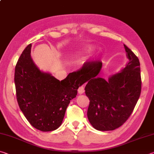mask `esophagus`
<instances>
[{
    "mask_svg": "<svg viewBox=\"0 0 154 154\" xmlns=\"http://www.w3.org/2000/svg\"><path fill=\"white\" fill-rule=\"evenodd\" d=\"M84 87L83 86H80L79 88H78V93L79 94H82L83 92H84Z\"/></svg>",
    "mask_w": 154,
    "mask_h": 154,
    "instance_id": "1",
    "label": "esophagus"
}]
</instances>
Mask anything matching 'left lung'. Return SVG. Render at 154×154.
I'll return each mask as SVG.
<instances>
[{"instance_id": "1", "label": "left lung", "mask_w": 154, "mask_h": 154, "mask_svg": "<svg viewBox=\"0 0 154 154\" xmlns=\"http://www.w3.org/2000/svg\"><path fill=\"white\" fill-rule=\"evenodd\" d=\"M128 62L120 72L111 75L106 81L97 76L102 68L100 62H89L72 72L85 85V94L90 99L88 118L95 129L113 130L120 127L133 111L141 91L139 58L124 45Z\"/></svg>"}]
</instances>
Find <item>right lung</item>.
Returning <instances> with one entry per match:
<instances>
[{
	"label": "right lung",
	"mask_w": 154,
	"mask_h": 154,
	"mask_svg": "<svg viewBox=\"0 0 154 154\" xmlns=\"http://www.w3.org/2000/svg\"><path fill=\"white\" fill-rule=\"evenodd\" d=\"M28 45L21 54L15 69L17 100L26 118L36 129L43 132L60 126L65 111L77 89L83 83L72 72L60 82L39 70L30 56Z\"/></svg>",
	"instance_id": "right-lung-1"
}]
</instances>
